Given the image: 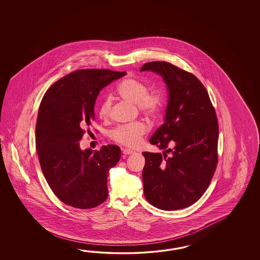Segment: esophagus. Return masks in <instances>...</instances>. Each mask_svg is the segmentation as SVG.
Segmentation results:
<instances>
[{
  "instance_id": "obj_1",
  "label": "esophagus",
  "mask_w": 260,
  "mask_h": 260,
  "mask_svg": "<svg viewBox=\"0 0 260 260\" xmlns=\"http://www.w3.org/2000/svg\"><path fill=\"white\" fill-rule=\"evenodd\" d=\"M122 153L124 155H130L133 154L134 151H133L132 149H122Z\"/></svg>"
}]
</instances>
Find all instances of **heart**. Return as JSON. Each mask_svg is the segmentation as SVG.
<instances>
[{
  "instance_id": "1",
  "label": "heart",
  "mask_w": 260,
  "mask_h": 260,
  "mask_svg": "<svg viewBox=\"0 0 260 260\" xmlns=\"http://www.w3.org/2000/svg\"><path fill=\"white\" fill-rule=\"evenodd\" d=\"M148 86L137 79L126 78L117 87V92L123 100L137 105L138 111L148 118H154L160 113L165 105V94L160 90L149 93ZM111 108V100L106 98L101 102L99 114L105 119L109 116ZM148 128L143 122H136L120 125L111 131L110 137L113 141L126 147L134 148L140 143L147 134Z\"/></svg>"
}]
</instances>
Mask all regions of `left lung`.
<instances>
[{"mask_svg": "<svg viewBox=\"0 0 260 260\" xmlns=\"http://www.w3.org/2000/svg\"><path fill=\"white\" fill-rule=\"evenodd\" d=\"M144 71L159 73L169 91L165 122L149 139L165 151L142 153L144 194L161 210L186 208L204 195L216 171V111L205 85L192 73L166 61L145 63Z\"/></svg>", "mask_w": 260, "mask_h": 260, "instance_id": "1", "label": "left lung"}]
</instances>
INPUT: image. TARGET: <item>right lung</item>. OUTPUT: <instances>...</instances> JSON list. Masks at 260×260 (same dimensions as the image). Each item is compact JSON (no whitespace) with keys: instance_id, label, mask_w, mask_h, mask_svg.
<instances>
[{"instance_id":"add662e5","label":"right lung","mask_w":260,"mask_h":260,"mask_svg":"<svg viewBox=\"0 0 260 260\" xmlns=\"http://www.w3.org/2000/svg\"><path fill=\"white\" fill-rule=\"evenodd\" d=\"M125 72L85 69L71 72L44 94L36 122V150L46 181L65 205L90 209L108 197V176L121 158L116 145L82 150L79 141L94 120L100 90Z\"/></svg>"}]
</instances>
